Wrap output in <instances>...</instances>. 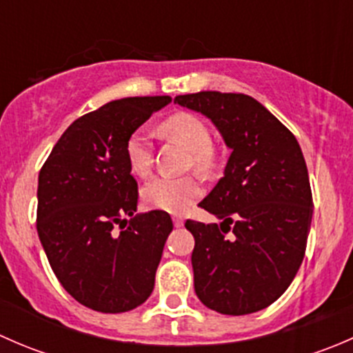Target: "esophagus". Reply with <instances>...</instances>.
I'll return each instance as SVG.
<instances>
[{"instance_id": "1", "label": "esophagus", "mask_w": 353, "mask_h": 353, "mask_svg": "<svg viewBox=\"0 0 353 353\" xmlns=\"http://www.w3.org/2000/svg\"><path fill=\"white\" fill-rule=\"evenodd\" d=\"M172 222H174V227H183L184 225V219H183V216H179V215H174Z\"/></svg>"}]
</instances>
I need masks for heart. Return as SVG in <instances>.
<instances>
[{
  "label": "heart",
  "mask_w": 353,
  "mask_h": 353,
  "mask_svg": "<svg viewBox=\"0 0 353 353\" xmlns=\"http://www.w3.org/2000/svg\"><path fill=\"white\" fill-rule=\"evenodd\" d=\"M165 137L181 141L190 150L191 163L199 172H208L213 167L212 131L201 117L191 112H177L160 124ZM126 160L131 172L138 177H147L154 163V150L147 133L134 131L126 141ZM203 190L193 176H157L145 184L141 191L145 205L155 210L181 213L190 208L201 196Z\"/></svg>",
  "instance_id": "b5f03b06"
}]
</instances>
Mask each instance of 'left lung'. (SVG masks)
Masks as SVG:
<instances>
[{"label": "left lung", "mask_w": 353, "mask_h": 353, "mask_svg": "<svg viewBox=\"0 0 353 353\" xmlns=\"http://www.w3.org/2000/svg\"><path fill=\"white\" fill-rule=\"evenodd\" d=\"M174 102L210 117L232 150L198 205L222 223H184L194 237V292L220 314L261 311L287 290L305 254L312 193L301 147L249 95L198 92Z\"/></svg>", "instance_id": "left-lung-1"}]
</instances>
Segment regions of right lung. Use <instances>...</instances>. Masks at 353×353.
Listing matches in <instances>:
<instances>
[{
    "instance_id": "add662e5",
    "label": "right lung",
    "mask_w": 353,
    "mask_h": 353,
    "mask_svg": "<svg viewBox=\"0 0 353 353\" xmlns=\"http://www.w3.org/2000/svg\"><path fill=\"white\" fill-rule=\"evenodd\" d=\"M169 102L128 97L78 117L39 172V239L63 288L94 311H131L154 290L172 220L162 210L133 215L138 184L124 148Z\"/></svg>"
}]
</instances>
